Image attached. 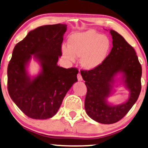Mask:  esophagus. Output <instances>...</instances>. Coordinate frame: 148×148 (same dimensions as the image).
<instances>
[{
  "label": "esophagus",
  "mask_w": 148,
  "mask_h": 148,
  "mask_svg": "<svg viewBox=\"0 0 148 148\" xmlns=\"http://www.w3.org/2000/svg\"><path fill=\"white\" fill-rule=\"evenodd\" d=\"M77 79H78V81H82V77L81 74L79 73L77 74Z\"/></svg>",
  "instance_id": "34e87169"
}]
</instances>
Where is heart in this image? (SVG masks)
I'll return each mask as SVG.
<instances>
[{
	"label": "heart",
	"instance_id": "b5f03b06",
	"mask_svg": "<svg viewBox=\"0 0 148 148\" xmlns=\"http://www.w3.org/2000/svg\"><path fill=\"white\" fill-rule=\"evenodd\" d=\"M111 50V41L107 36L93 29L73 34L68 41V48L63 47L65 58L74 62L80 57V65L86 70H93L105 62Z\"/></svg>",
	"mask_w": 148,
	"mask_h": 148
}]
</instances>
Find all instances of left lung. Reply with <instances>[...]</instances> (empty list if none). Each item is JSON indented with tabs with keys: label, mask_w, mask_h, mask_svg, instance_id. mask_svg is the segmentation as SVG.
<instances>
[{
	"label": "left lung",
	"mask_w": 148,
	"mask_h": 148,
	"mask_svg": "<svg viewBox=\"0 0 148 148\" xmlns=\"http://www.w3.org/2000/svg\"><path fill=\"white\" fill-rule=\"evenodd\" d=\"M110 33L113 47L105 62L97 69L81 73L87 88L85 110L91 119L102 124H112L122 119L138 100L141 90L142 67L136 52L117 32L111 29ZM119 73L123 75L130 96L124 103L113 106L106 99Z\"/></svg>",
	"instance_id": "obj_1"
}]
</instances>
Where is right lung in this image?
I'll return each instance as SVG.
<instances>
[{
	"label": "right lung",
	"instance_id": "right-lung-1",
	"mask_svg": "<svg viewBox=\"0 0 148 148\" xmlns=\"http://www.w3.org/2000/svg\"><path fill=\"white\" fill-rule=\"evenodd\" d=\"M66 27L60 23L40 26L29 32L13 50L8 67V93L31 119L43 120L55 116L68 91L77 81V69H64L57 64L62 56ZM32 56L42 70L31 78L26 67Z\"/></svg>",
	"mask_w": 148,
	"mask_h": 148
}]
</instances>
